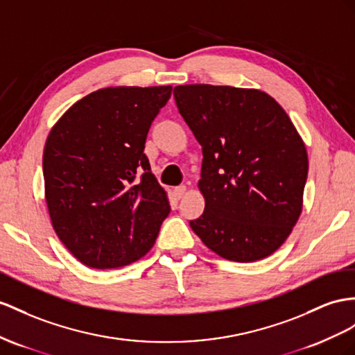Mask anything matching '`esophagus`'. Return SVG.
Masks as SVG:
<instances>
[{"mask_svg":"<svg viewBox=\"0 0 355 355\" xmlns=\"http://www.w3.org/2000/svg\"><path fill=\"white\" fill-rule=\"evenodd\" d=\"M184 193H186V186H178V187L174 189V196H175L177 199L183 198Z\"/></svg>","mask_w":355,"mask_h":355,"instance_id":"34e87169","label":"esophagus"}]
</instances>
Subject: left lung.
I'll list each match as a JSON object with an SVG mask.
<instances>
[{
	"instance_id": "obj_1",
	"label": "left lung",
	"mask_w": 355,
	"mask_h": 355,
	"mask_svg": "<svg viewBox=\"0 0 355 355\" xmlns=\"http://www.w3.org/2000/svg\"><path fill=\"white\" fill-rule=\"evenodd\" d=\"M174 97L204 156L198 187L205 210L190 228L228 261L270 257L302 214L309 169L302 136L261 89L190 84L175 87Z\"/></svg>"
}]
</instances>
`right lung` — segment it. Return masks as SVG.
<instances>
[{
  "instance_id": "right-lung-1",
  "label": "right lung",
  "mask_w": 355,
  "mask_h": 355,
  "mask_svg": "<svg viewBox=\"0 0 355 355\" xmlns=\"http://www.w3.org/2000/svg\"><path fill=\"white\" fill-rule=\"evenodd\" d=\"M171 91L97 89L70 106L48 135L43 178L53 231L89 268H120L147 255L171 211L144 154Z\"/></svg>"
}]
</instances>
